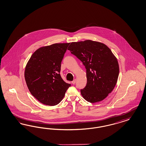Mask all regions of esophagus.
Listing matches in <instances>:
<instances>
[{
    "label": "esophagus",
    "mask_w": 146,
    "mask_h": 146,
    "mask_svg": "<svg viewBox=\"0 0 146 146\" xmlns=\"http://www.w3.org/2000/svg\"><path fill=\"white\" fill-rule=\"evenodd\" d=\"M76 79H74V80L72 81V84H73V85H74V84H76Z\"/></svg>",
    "instance_id": "esophagus-1"
}]
</instances>
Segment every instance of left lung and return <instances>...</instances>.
Listing matches in <instances>:
<instances>
[{
    "mask_svg": "<svg viewBox=\"0 0 146 146\" xmlns=\"http://www.w3.org/2000/svg\"><path fill=\"white\" fill-rule=\"evenodd\" d=\"M86 69L87 84L81 94L95 103L105 99L115 86L119 73L118 61L105 44L91 40L72 42L68 48Z\"/></svg>",
    "mask_w": 146,
    "mask_h": 146,
    "instance_id": "8db88e82",
    "label": "left lung"
}]
</instances>
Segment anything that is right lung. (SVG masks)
<instances>
[{
    "mask_svg": "<svg viewBox=\"0 0 146 146\" xmlns=\"http://www.w3.org/2000/svg\"><path fill=\"white\" fill-rule=\"evenodd\" d=\"M69 45L56 43L41 47L33 53L26 64V85L31 94L44 105H58L70 86L60 74L61 61Z\"/></svg>",
    "mask_w": 146,
    "mask_h": 146,
    "instance_id": "right-lung-1",
    "label": "right lung"
}]
</instances>
